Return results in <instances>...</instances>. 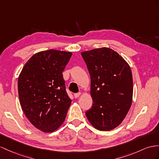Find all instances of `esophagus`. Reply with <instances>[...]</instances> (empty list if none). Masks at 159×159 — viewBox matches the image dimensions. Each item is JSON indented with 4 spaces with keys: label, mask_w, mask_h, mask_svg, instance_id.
Listing matches in <instances>:
<instances>
[{
    "label": "esophagus",
    "mask_w": 159,
    "mask_h": 159,
    "mask_svg": "<svg viewBox=\"0 0 159 159\" xmlns=\"http://www.w3.org/2000/svg\"><path fill=\"white\" fill-rule=\"evenodd\" d=\"M80 95H81V93H80V92L75 93V94H74V97H75V98H77Z\"/></svg>",
    "instance_id": "1"
}]
</instances>
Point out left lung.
<instances>
[{"mask_svg":"<svg viewBox=\"0 0 159 159\" xmlns=\"http://www.w3.org/2000/svg\"><path fill=\"white\" fill-rule=\"evenodd\" d=\"M91 78V109L86 115L100 131L117 127L130 109L133 79L129 65L109 48L93 49L81 53Z\"/></svg>","mask_w":159,"mask_h":159,"instance_id":"obj_1","label":"left lung"}]
</instances>
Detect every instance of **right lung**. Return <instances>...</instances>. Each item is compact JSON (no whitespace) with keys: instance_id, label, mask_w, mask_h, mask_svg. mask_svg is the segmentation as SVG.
<instances>
[{"instance_id":"1","label":"right lung","mask_w":159,"mask_h":159,"mask_svg":"<svg viewBox=\"0 0 159 159\" xmlns=\"http://www.w3.org/2000/svg\"><path fill=\"white\" fill-rule=\"evenodd\" d=\"M71 55L70 52L52 49L36 53L19 76L22 110L32 124L43 132L59 128L71 105L62 73Z\"/></svg>"}]
</instances>
